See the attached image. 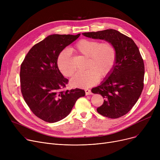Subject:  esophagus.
I'll return each instance as SVG.
<instances>
[{
  "instance_id": "esophagus-1",
  "label": "esophagus",
  "mask_w": 160,
  "mask_h": 160,
  "mask_svg": "<svg viewBox=\"0 0 160 160\" xmlns=\"http://www.w3.org/2000/svg\"><path fill=\"white\" fill-rule=\"evenodd\" d=\"M85 92H86V95H91L92 93L90 89H85Z\"/></svg>"
}]
</instances>
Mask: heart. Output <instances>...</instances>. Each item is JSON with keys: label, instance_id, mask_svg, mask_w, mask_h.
<instances>
[{"label": "heart", "instance_id": "1", "mask_svg": "<svg viewBox=\"0 0 160 160\" xmlns=\"http://www.w3.org/2000/svg\"><path fill=\"white\" fill-rule=\"evenodd\" d=\"M71 52L87 57L84 71L78 72L71 80L73 87L86 88L95 85L98 78L103 79L113 69L117 52L115 46L109 41L100 43L89 39L79 40L71 48ZM57 65L60 72L65 77H71L75 71L72 62L71 52L65 49L59 54Z\"/></svg>", "mask_w": 160, "mask_h": 160}]
</instances>
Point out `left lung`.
I'll use <instances>...</instances> for the list:
<instances>
[{"label": "left lung", "mask_w": 160, "mask_h": 160, "mask_svg": "<svg viewBox=\"0 0 160 160\" xmlns=\"http://www.w3.org/2000/svg\"><path fill=\"white\" fill-rule=\"evenodd\" d=\"M82 34L104 39L116 48V61L112 72L101 85L91 91L104 98L102 106L97 109L98 113L108 118H119L135 105L143 89L145 66L139 50L130 38L113 29Z\"/></svg>", "instance_id": "left-lung-1"}]
</instances>
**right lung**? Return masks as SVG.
Returning <instances> with one entry per match:
<instances>
[{
  "label": "right lung",
  "instance_id": "obj_1",
  "mask_svg": "<svg viewBox=\"0 0 160 160\" xmlns=\"http://www.w3.org/2000/svg\"><path fill=\"white\" fill-rule=\"evenodd\" d=\"M80 36L53 34L33 45L21 65V93L30 110L39 119L56 122L68 115L84 90H63L69 82L57 65L62 50Z\"/></svg>",
  "mask_w": 160,
  "mask_h": 160
}]
</instances>
